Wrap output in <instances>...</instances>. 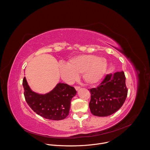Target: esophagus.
<instances>
[{"label":"esophagus","instance_id":"34e87169","mask_svg":"<svg viewBox=\"0 0 150 150\" xmlns=\"http://www.w3.org/2000/svg\"><path fill=\"white\" fill-rule=\"evenodd\" d=\"M75 90H76V91H78V90H79L80 89V87H78V86H75Z\"/></svg>","mask_w":150,"mask_h":150}]
</instances>
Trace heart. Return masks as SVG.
I'll return each instance as SVG.
<instances>
[{"label": "heart", "mask_w": 150, "mask_h": 150, "mask_svg": "<svg viewBox=\"0 0 150 150\" xmlns=\"http://www.w3.org/2000/svg\"><path fill=\"white\" fill-rule=\"evenodd\" d=\"M108 68L107 60L94 55H79L69 60L67 64L59 65L62 78L67 82L75 80L81 74L83 81L88 84L100 81Z\"/></svg>", "instance_id": "obj_1"}]
</instances>
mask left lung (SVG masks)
<instances>
[{
	"mask_svg": "<svg viewBox=\"0 0 150 150\" xmlns=\"http://www.w3.org/2000/svg\"><path fill=\"white\" fill-rule=\"evenodd\" d=\"M123 71L107 75L98 86L90 89L91 94L89 107L97 116H110L123 104L127 94Z\"/></svg>",
	"mask_w": 150,
	"mask_h": 150,
	"instance_id": "8db88e82",
	"label": "left lung"
}]
</instances>
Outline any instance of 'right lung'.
<instances>
[{
  "mask_svg": "<svg viewBox=\"0 0 150 150\" xmlns=\"http://www.w3.org/2000/svg\"><path fill=\"white\" fill-rule=\"evenodd\" d=\"M23 85L24 97L31 109L42 117L54 120L66 118L69 113L71 101L76 91L67 83H59L49 93L40 94L30 88L25 77Z\"/></svg>",
  "mask_w": 150,
  "mask_h": 150,
  "instance_id": "right-lung-1",
  "label": "right lung"
}]
</instances>
